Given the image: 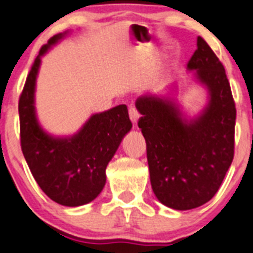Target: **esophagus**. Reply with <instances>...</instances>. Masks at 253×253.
Returning <instances> with one entry per match:
<instances>
[{
  "label": "esophagus",
  "mask_w": 253,
  "mask_h": 253,
  "mask_svg": "<svg viewBox=\"0 0 253 253\" xmlns=\"http://www.w3.org/2000/svg\"><path fill=\"white\" fill-rule=\"evenodd\" d=\"M128 113H129V119H131L132 124H137L138 121V117H140V113H138V111L136 110L134 107H131L128 110Z\"/></svg>",
  "instance_id": "obj_1"
}]
</instances>
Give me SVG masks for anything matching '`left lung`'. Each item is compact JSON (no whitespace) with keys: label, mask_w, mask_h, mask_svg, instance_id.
<instances>
[{"label":"left lung","mask_w":253,"mask_h":253,"mask_svg":"<svg viewBox=\"0 0 253 253\" xmlns=\"http://www.w3.org/2000/svg\"><path fill=\"white\" fill-rule=\"evenodd\" d=\"M210 91V103L195 121H183L172 102L143 96L136 102L138 127L147 145L156 197L174 210L209 202L222 183L235 155L236 106L225 67L202 37L187 63Z\"/></svg>","instance_id":"1"}]
</instances>
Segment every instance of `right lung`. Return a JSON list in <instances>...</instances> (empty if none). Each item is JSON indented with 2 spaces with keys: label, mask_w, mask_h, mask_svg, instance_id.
Here are the masks:
<instances>
[{
  "label": "right lung",
  "mask_w": 253,
  "mask_h": 253,
  "mask_svg": "<svg viewBox=\"0 0 253 253\" xmlns=\"http://www.w3.org/2000/svg\"><path fill=\"white\" fill-rule=\"evenodd\" d=\"M63 35L51 37L40 49L20 94L21 150L31 173L52 201L76 207L97 197L106 183V167L131 129L126 105L96 113L71 138L44 133L35 115L34 93L42 56Z\"/></svg>",
  "instance_id": "obj_1"
}]
</instances>
